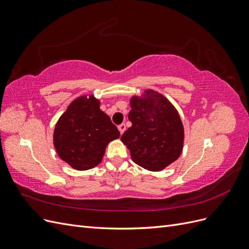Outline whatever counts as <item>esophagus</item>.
I'll return each instance as SVG.
<instances>
[{"label":"esophagus","instance_id":"esophagus-1","mask_svg":"<svg viewBox=\"0 0 249 249\" xmlns=\"http://www.w3.org/2000/svg\"><path fill=\"white\" fill-rule=\"evenodd\" d=\"M118 130H119L120 134H124V132L125 131V124H119V125H118Z\"/></svg>","mask_w":249,"mask_h":249}]
</instances>
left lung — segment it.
<instances>
[{"mask_svg": "<svg viewBox=\"0 0 249 249\" xmlns=\"http://www.w3.org/2000/svg\"><path fill=\"white\" fill-rule=\"evenodd\" d=\"M132 126L122 136L133 161L152 171H160L182 154L184 127L176 108L154 90L131 99Z\"/></svg>", "mask_w": 249, "mask_h": 249, "instance_id": "8db88e82", "label": "left lung"}]
</instances>
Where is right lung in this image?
<instances>
[{
    "label": "right lung",
    "instance_id": "1",
    "mask_svg": "<svg viewBox=\"0 0 249 249\" xmlns=\"http://www.w3.org/2000/svg\"><path fill=\"white\" fill-rule=\"evenodd\" d=\"M120 133L100 109L93 95L74 100L59 118L54 145L59 157L74 169L87 170L101 163L108 143Z\"/></svg>",
    "mask_w": 249,
    "mask_h": 249
}]
</instances>
